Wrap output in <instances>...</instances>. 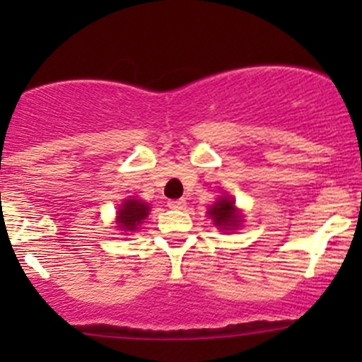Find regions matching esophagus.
<instances>
[{"instance_id":"esophagus-1","label":"esophagus","mask_w":362,"mask_h":362,"mask_svg":"<svg viewBox=\"0 0 362 362\" xmlns=\"http://www.w3.org/2000/svg\"><path fill=\"white\" fill-rule=\"evenodd\" d=\"M168 206H170L171 210H184V208L187 206V202H185L184 198L171 199V202H168Z\"/></svg>"}]
</instances>
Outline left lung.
Here are the masks:
<instances>
[{"label":"left lung","instance_id":"left-lung-1","mask_svg":"<svg viewBox=\"0 0 362 362\" xmlns=\"http://www.w3.org/2000/svg\"><path fill=\"white\" fill-rule=\"evenodd\" d=\"M208 215L214 221V224L222 231H235L243 222L242 215L235 206V199L229 198V196L218 198L217 203L208 208Z\"/></svg>","mask_w":362,"mask_h":362}]
</instances>
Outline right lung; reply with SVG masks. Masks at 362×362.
Returning <instances> with one entry per match:
<instances>
[{"instance_id":"obj_1","label":"right lung","mask_w":362,"mask_h":362,"mask_svg":"<svg viewBox=\"0 0 362 362\" xmlns=\"http://www.w3.org/2000/svg\"><path fill=\"white\" fill-rule=\"evenodd\" d=\"M151 206L141 199H126L117 211V226L120 231H136L138 226L147 218Z\"/></svg>"}]
</instances>
